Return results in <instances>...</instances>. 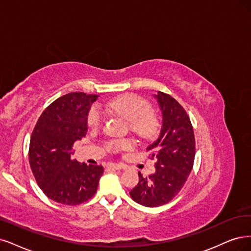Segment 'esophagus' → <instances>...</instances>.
I'll list each match as a JSON object with an SVG mask.
<instances>
[{"label": "esophagus", "mask_w": 251, "mask_h": 251, "mask_svg": "<svg viewBox=\"0 0 251 251\" xmlns=\"http://www.w3.org/2000/svg\"><path fill=\"white\" fill-rule=\"evenodd\" d=\"M107 168L113 170H124L125 166L121 163H107Z\"/></svg>", "instance_id": "obj_1"}]
</instances>
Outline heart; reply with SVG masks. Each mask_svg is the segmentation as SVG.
Wrapping results in <instances>:
<instances>
[{"label": "heart", "mask_w": 251, "mask_h": 251, "mask_svg": "<svg viewBox=\"0 0 251 251\" xmlns=\"http://www.w3.org/2000/svg\"><path fill=\"white\" fill-rule=\"evenodd\" d=\"M107 109L123 116L130 122L132 130L142 137L150 138L158 133L160 129V119L152 111L150 101L133 94L117 97L107 102ZM104 120L103 111L98 104H93L87 114V125L92 128H98ZM133 143L129 140L110 141L107 148L110 151L118 152L130 149Z\"/></svg>", "instance_id": "heart-1"}]
</instances>
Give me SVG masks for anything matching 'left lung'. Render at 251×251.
Here are the masks:
<instances>
[{
    "label": "left lung",
    "instance_id": "obj_1",
    "mask_svg": "<svg viewBox=\"0 0 251 251\" xmlns=\"http://www.w3.org/2000/svg\"><path fill=\"white\" fill-rule=\"evenodd\" d=\"M162 110L163 123L158 140L147 148L156 159V172L148 177L141 173L140 182L130 191L132 200L146 207H159L171 201L183 188L192 170L196 140L186 110L165 93L155 95Z\"/></svg>",
    "mask_w": 251,
    "mask_h": 251
}]
</instances>
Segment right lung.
<instances>
[{
	"label": "right lung",
	"mask_w": 251,
	"mask_h": 251,
	"mask_svg": "<svg viewBox=\"0 0 251 251\" xmlns=\"http://www.w3.org/2000/svg\"><path fill=\"white\" fill-rule=\"evenodd\" d=\"M97 95L73 92L46 107L34 127L29 148L32 173L50 200L76 206L96 193L102 165H87L71 158L73 144L86 136L87 114Z\"/></svg>",
	"instance_id": "1"
}]
</instances>
